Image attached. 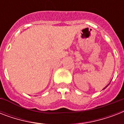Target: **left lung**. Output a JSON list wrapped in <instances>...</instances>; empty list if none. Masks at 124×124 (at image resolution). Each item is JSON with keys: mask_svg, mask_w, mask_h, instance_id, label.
I'll list each match as a JSON object with an SVG mask.
<instances>
[{"mask_svg": "<svg viewBox=\"0 0 124 124\" xmlns=\"http://www.w3.org/2000/svg\"><path fill=\"white\" fill-rule=\"evenodd\" d=\"M108 85H107V86H108ZM107 86H106V87H107ZM106 87H105V88H106ZM105 88H104V89H105Z\"/></svg>", "mask_w": 124, "mask_h": 124, "instance_id": "obj_1", "label": "left lung"}]
</instances>
